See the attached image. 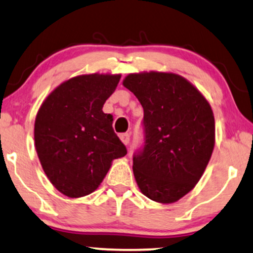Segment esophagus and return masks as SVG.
Instances as JSON below:
<instances>
[{
  "mask_svg": "<svg viewBox=\"0 0 253 253\" xmlns=\"http://www.w3.org/2000/svg\"><path fill=\"white\" fill-rule=\"evenodd\" d=\"M121 137V139H122V142H123L124 144L126 145H127L129 144V142H130V135L127 132H126V133H122V135L120 136Z\"/></svg>",
  "mask_w": 253,
  "mask_h": 253,
  "instance_id": "34e87169",
  "label": "esophagus"
}]
</instances>
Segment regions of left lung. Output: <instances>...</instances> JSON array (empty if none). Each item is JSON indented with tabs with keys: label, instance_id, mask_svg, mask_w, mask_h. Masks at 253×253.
I'll use <instances>...</instances> for the list:
<instances>
[{
	"label": "left lung",
	"instance_id": "1",
	"mask_svg": "<svg viewBox=\"0 0 253 253\" xmlns=\"http://www.w3.org/2000/svg\"><path fill=\"white\" fill-rule=\"evenodd\" d=\"M123 85L144 111V142L133 154L136 182L147 198L175 203L203 176L214 148V116L203 94L174 73L129 74Z\"/></svg>",
	"mask_w": 253,
	"mask_h": 253
}]
</instances>
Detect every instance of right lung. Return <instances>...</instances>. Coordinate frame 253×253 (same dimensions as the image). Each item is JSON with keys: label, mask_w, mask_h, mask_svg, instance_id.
Segmentation results:
<instances>
[{"label": "right lung", "mask_w": 253, "mask_h": 253, "mask_svg": "<svg viewBox=\"0 0 253 253\" xmlns=\"http://www.w3.org/2000/svg\"><path fill=\"white\" fill-rule=\"evenodd\" d=\"M121 76L86 74L59 85L42 103L35 120V148L44 174L70 198L91 194L111 167L126 155L103 105Z\"/></svg>", "instance_id": "1"}]
</instances>
